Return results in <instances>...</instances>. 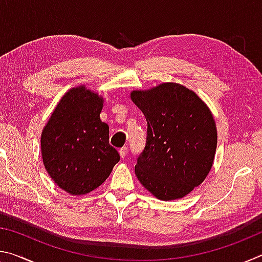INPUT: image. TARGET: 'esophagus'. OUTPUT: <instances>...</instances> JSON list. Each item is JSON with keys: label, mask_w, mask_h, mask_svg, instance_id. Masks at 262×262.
<instances>
[{"label": "esophagus", "mask_w": 262, "mask_h": 262, "mask_svg": "<svg viewBox=\"0 0 262 262\" xmlns=\"http://www.w3.org/2000/svg\"><path fill=\"white\" fill-rule=\"evenodd\" d=\"M127 152H128V149L126 147H123V148H121L120 150H119V154H120L121 158H126L127 157Z\"/></svg>", "instance_id": "34e87169"}]
</instances>
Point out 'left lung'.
<instances>
[{"mask_svg":"<svg viewBox=\"0 0 262 262\" xmlns=\"http://www.w3.org/2000/svg\"><path fill=\"white\" fill-rule=\"evenodd\" d=\"M132 100L147 120V141L135 174L164 201L184 198L200 185L214 162L217 132L206 104L187 88L164 83L133 91Z\"/></svg>","mask_w":262,"mask_h":262,"instance_id":"left-lung-1","label":"left lung"}]
</instances>
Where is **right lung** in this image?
I'll list each match as a JSON object with an SVG mask.
<instances>
[{
  "label": "right lung",
  "mask_w": 262,
  "mask_h": 262,
  "mask_svg": "<svg viewBox=\"0 0 262 262\" xmlns=\"http://www.w3.org/2000/svg\"><path fill=\"white\" fill-rule=\"evenodd\" d=\"M103 99L84 86L66 94L41 134L42 161L55 184L73 195L86 194L107 179L120 155L100 120Z\"/></svg>",
  "instance_id": "right-lung-1"
}]
</instances>
